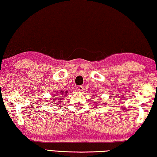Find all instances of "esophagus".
<instances>
[{
    "label": "esophagus",
    "instance_id": "esophagus-1",
    "mask_svg": "<svg viewBox=\"0 0 157 157\" xmlns=\"http://www.w3.org/2000/svg\"><path fill=\"white\" fill-rule=\"evenodd\" d=\"M84 88L83 86H78V87H77V90H78V91H79V92H81V91L84 90Z\"/></svg>",
    "mask_w": 157,
    "mask_h": 157
}]
</instances>
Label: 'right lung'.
<instances>
[{
	"instance_id": "obj_1",
	"label": "right lung",
	"mask_w": 157,
	"mask_h": 157,
	"mask_svg": "<svg viewBox=\"0 0 157 157\" xmlns=\"http://www.w3.org/2000/svg\"><path fill=\"white\" fill-rule=\"evenodd\" d=\"M65 93H66V94H67L68 92H67V91H66ZM62 94H63V91H60V92H59V93L57 94V95H58L57 96H58V98H59V97H61V95H62Z\"/></svg>"
}]
</instances>
